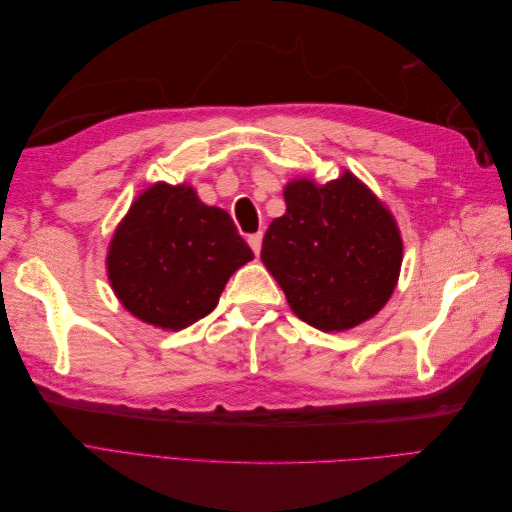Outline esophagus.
Instances as JSON below:
<instances>
[{"label": "esophagus", "instance_id": "obj_1", "mask_svg": "<svg viewBox=\"0 0 512 512\" xmlns=\"http://www.w3.org/2000/svg\"><path fill=\"white\" fill-rule=\"evenodd\" d=\"M247 243H250V247L254 250V254L258 256V254H260V247H262V232H256V235H250V237H247Z\"/></svg>", "mask_w": 512, "mask_h": 512}]
</instances>
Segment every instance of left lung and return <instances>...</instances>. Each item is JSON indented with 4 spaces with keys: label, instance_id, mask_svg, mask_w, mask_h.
<instances>
[{
    "label": "left lung",
    "instance_id": "8db88e82",
    "mask_svg": "<svg viewBox=\"0 0 512 512\" xmlns=\"http://www.w3.org/2000/svg\"><path fill=\"white\" fill-rule=\"evenodd\" d=\"M284 200L260 258L292 312L327 333L374 318L391 299L404 254L391 211L348 170L324 185L294 179Z\"/></svg>",
    "mask_w": 512,
    "mask_h": 512
}]
</instances>
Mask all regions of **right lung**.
<instances>
[{
  "label": "right lung",
  "instance_id": "1",
  "mask_svg": "<svg viewBox=\"0 0 512 512\" xmlns=\"http://www.w3.org/2000/svg\"><path fill=\"white\" fill-rule=\"evenodd\" d=\"M254 258L235 222L207 207L190 185L156 183L138 196L108 247V280L132 316L179 331L213 312Z\"/></svg>",
  "mask_w": 512,
  "mask_h": 512
}]
</instances>
